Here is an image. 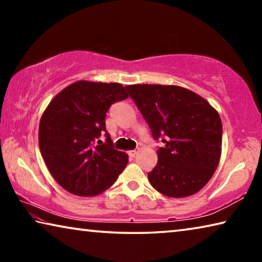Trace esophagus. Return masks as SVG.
<instances>
[{
	"label": "esophagus",
	"instance_id": "esophagus-1",
	"mask_svg": "<svg viewBox=\"0 0 262 262\" xmlns=\"http://www.w3.org/2000/svg\"><path fill=\"white\" fill-rule=\"evenodd\" d=\"M128 155H129V157H135L137 155V150H130V151H128Z\"/></svg>",
	"mask_w": 262,
	"mask_h": 262
}]
</instances>
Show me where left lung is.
I'll use <instances>...</instances> for the list:
<instances>
[{"label": "left lung", "instance_id": "left-lung-1", "mask_svg": "<svg viewBox=\"0 0 262 262\" xmlns=\"http://www.w3.org/2000/svg\"><path fill=\"white\" fill-rule=\"evenodd\" d=\"M126 90L143 115L158 148L157 165L148 173L152 187L166 196L185 198L210 180L222 152V121L217 111L188 89L135 84Z\"/></svg>", "mask_w": 262, "mask_h": 262}]
</instances>
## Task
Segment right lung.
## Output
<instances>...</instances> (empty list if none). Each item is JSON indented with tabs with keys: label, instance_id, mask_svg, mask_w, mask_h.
<instances>
[{
	"label": "right lung",
	"instance_id": "right-lung-1",
	"mask_svg": "<svg viewBox=\"0 0 262 262\" xmlns=\"http://www.w3.org/2000/svg\"><path fill=\"white\" fill-rule=\"evenodd\" d=\"M128 98L121 84L78 81L57 94L39 125L41 156L60 186L78 196L110 188L128 163L106 130L111 105ZM105 133L103 144L100 135Z\"/></svg>",
	"mask_w": 262,
	"mask_h": 262
}]
</instances>
